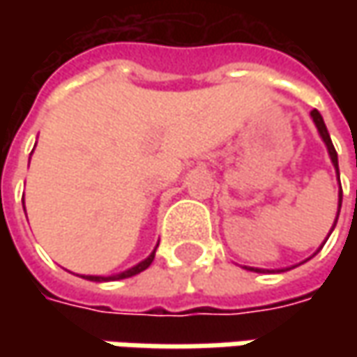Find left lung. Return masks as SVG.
I'll return each mask as SVG.
<instances>
[{"mask_svg": "<svg viewBox=\"0 0 357 357\" xmlns=\"http://www.w3.org/2000/svg\"><path fill=\"white\" fill-rule=\"evenodd\" d=\"M312 119H314L316 127H318L320 135H322L324 143H326V146H328V153H330V157H332V162H334V167H336V171H337V178H340V169H337V153H336V149H334V144H332L330 132H328L326 125H324L322 115H320V113L314 109V111H312ZM340 206H342V192H340ZM337 214H340V208H337ZM336 222H337V218H336ZM334 227H336V225H334ZM332 230H334V228H332ZM248 270H252V272H266V270H260V268H248Z\"/></svg>", "mask_w": 357, "mask_h": 357, "instance_id": "1", "label": "left lung"}]
</instances>
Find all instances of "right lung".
<instances>
[{"instance_id": "1", "label": "right lung", "mask_w": 357, "mask_h": 357, "mask_svg": "<svg viewBox=\"0 0 357 357\" xmlns=\"http://www.w3.org/2000/svg\"><path fill=\"white\" fill-rule=\"evenodd\" d=\"M155 260V252L151 254L146 260H143L141 264H137V266H132L130 270H125V272H121L117 276H109V278H103V276H85L87 280H95V282H103V280H123V278H130V276H135V274H139V272H143L146 268L151 266V262Z\"/></svg>"}]
</instances>
